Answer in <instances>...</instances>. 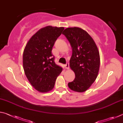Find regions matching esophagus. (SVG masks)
I'll use <instances>...</instances> for the list:
<instances>
[{
  "label": "esophagus",
  "mask_w": 123,
  "mask_h": 123,
  "mask_svg": "<svg viewBox=\"0 0 123 123\" xmlns=\"http://www.w3.org/2000/svg\"><path fill=\"white\" fill-rule=\"evenodd\" d=\"M64 68H65V69H68L69 68V63H67L65 65H64Z\"/></svg>",
  "instance_id": "1"
}]
</instances>
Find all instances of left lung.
<instances>
[{"label":"left lung","instance_id":"8db88e82","mask_svg":"<svg viewBox=\"0 0 123 123\" xmlns=\"http://www.w3.org/2000/svg\"><path fill=\"white\" fill-rule=\"evenodd\" d=\"M72 48L69 66L75 75L68 83L72 91L84 92L95 81L100 67V55L93 39L86 31L78 27L68 28L62 32Z\"/></svg>","mask_w":123,"mask_h":123}]
</instances>
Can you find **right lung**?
Listing matches in <instances>:
<instances>
[{"label":"right lung","mask_w":123,"mask_h":123,"mask_svg":"<svg viewBox=\"0 0 123 123\" xmlns=\"http://www.w3.org/2000/svg\"><path fill=\"white\" fill-rule=\"evenodd\" d=\"M63 27L47 26L41 28L31 37L25 47L23 65L25 74L31 85L39 92L53 89L62 68L54 62L51 51Z\"/></svg>","instance_id":"obj_1"}]
</instances>
